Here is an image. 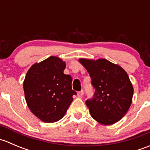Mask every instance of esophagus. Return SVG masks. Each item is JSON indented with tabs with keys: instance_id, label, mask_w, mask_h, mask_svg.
I'll return each instance as SVG.
<instances>
[{
	"instance_id": "obj_1",
	"label": "esophagus",
	"mask_w": 150,
	"mask_h": 150,
	"mask_svg": "<svg viewBox=\"0 0 150 150\" xmlns=\"http://www.w3.org/2000/svg\"><path fill=\"white\" fill-rule=\"evenodd\" d=\"M77 94H78V97L82 98L83 96V91H81L78 92V93H77Z\"/></svg>"
}]
</instances>
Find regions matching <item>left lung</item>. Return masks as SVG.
I'll list each match as a JSON object with an SVG mask.
<instances>
[{"label": "left lung", "instance_id": "left-lung-1", "mask_svg": "<svg viewBox=\"0 0 150 150\" xmlns=\"http://www.w3.org/2000/svg\"><path fill=\"white\" fill-rule=\"evenodd\" d=\"M95 88L94 97L86 101L91 117L102 125L118 122L132 103L134 87L125 69L105 59L81 58Z\"/></svg>", "mask_w": 150, "mask_h": 150}]
</instances>
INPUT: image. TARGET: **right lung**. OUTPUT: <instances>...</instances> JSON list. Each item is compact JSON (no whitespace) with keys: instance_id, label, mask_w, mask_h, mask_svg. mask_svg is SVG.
I'll return each mask as SVG.
<instances>
[{"instance_id":"1","label":"right lung","mask_w":150,"mask_h":150,"mask_svg":"<svg viewBox=\"0 0 150 150\" xmlns=\"http://www.w3.org/2000/svg\"><path fill=\"white\" fill-rule=\"evenodd\" d=\"M65 62L51 56L33 64L23 82L25 97L30 111L41 121L61 120L76 94L72 89V77L65 75Z\"/></svg>"}]
</instances>
